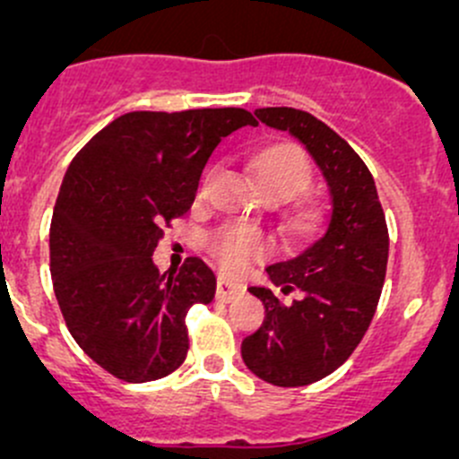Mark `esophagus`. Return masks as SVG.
I'll return each mask as SVG.
<instances>
[{"instance_id":"obj_1","label":"esophagus","mask_w":459,"mask_h":459,"mask_svg":"<svg viewBox=\"0 0 459 459\" xmlns=\"http://www.w3.org/2000/svg\"><path fill=\"white\" fill-rule=\"evenodd\" d=\"M242 293V284H235V281L226 280V277H220V280H217V299H220V302H230V299L239 298Z\"/></svg>"}]
</instances>
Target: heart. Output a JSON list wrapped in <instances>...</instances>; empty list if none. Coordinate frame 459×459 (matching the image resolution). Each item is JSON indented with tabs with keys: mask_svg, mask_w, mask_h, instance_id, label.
<instances>
[{
	"mask_svg": "<svg viewBox=\"0 0 459 459\" xmlns=\"http://www.w3.org/2000/svg\"><path fill=\"white\" fill-rule=\"evenodd\" d=\"M255 179L262 193L273 200H293L299 193L311 186V164L302 148L298 146H275L262 152L255 164ZM311 215H298L293 226L304 230L311 226ZM212 257L217 259L226 273H242L251 259L262 257L271 248V239L262 229L253 224H224L208 239Z\"/></svg>",
	"mask_w": 459,
	"mask_h": 459,
	"instance_id": "1",
	"label": "heart"
}]
</instances>
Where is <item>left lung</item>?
Returning a JSON list of instances; mask_svg holds the SVG:
<instances>
[{
  "mask_svg": "<svg viewBox=\"0 0 459 459\" xmlns=\"http://www.w3.org/2000/svg\"><path fill=\"white\" fill-rule=\"evenodd\" d=\"M266 126L286 131L307 146L326 179L331 217L322 238L298 255L266 266V286H251L264 304L262 326L242 342V359L275 386H307L349 359L367 333L382 295L388 230L371 170L333 128L307 110L257 108Z\"/></svg>",
  "mask_w": 459,
  "mask_h": 459,
  "instance_id": "8db88e82",
  "label": "left lung"
}]
</instances>
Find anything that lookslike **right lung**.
<instances>
[{"label":"right lung","instance_id":"add662e5","mask_svg":"<svg viewBox=\"0 0 459 459\" xmlns=\"http://www.w3.org/2000/svg\"><path fill=\"white\" fill-rule=\"evenodd\" d=\"M244 108L135 110L75 155L50 221V275L80 349L124 382L166 377L186 359V313L215 298L200 257L179 273L152 262L164 224L191 211L221 137L255 126Z\"/></svg>","mask_w":459,"mask_h":459}]
</instances>
